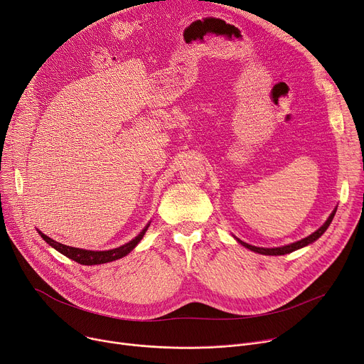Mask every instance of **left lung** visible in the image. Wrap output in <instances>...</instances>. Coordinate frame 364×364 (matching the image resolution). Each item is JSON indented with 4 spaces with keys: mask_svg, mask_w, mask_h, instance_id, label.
I'll list each match as a JSON object with an SVG mask.
<instances>
[{
    "mask_svg": "<svg viewBox=\"0 0 364 364\" xmlns=\"http://www.w3.org/2000/svg\"><path fill=\"white\" fill-rule=\"evenodd\" d=\"M335 212H336V209L331 213V216L328 218L326 220V223L318 230V231H314L313 234H310L309 237H306V238H303V240H300V241H296V243H291V245H288V246H282V247H274V249H264V247H256V246H250V245H247V243H245V241H241V240H238L237 238V241L240 245H243L245 247H247V249H250L252 252H256V253H260V255H268V256H278V255H287V253H291V252H296V250H299V249H301V247H304V246H307V245H310V243H313V241H316L326 230H328V227H329V224L332 223V220H333V215H335Z\"/></svg>",
    "mask_w": 364,
    "mask_h": 364,
    "instance_id": "1",
    "label": "left lung"
}]
</instances>
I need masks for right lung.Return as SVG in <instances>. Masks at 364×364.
Instances as JSON below:
<instances>
[{"label": "right lung", "instance_id": "1", "mask_svg": "<svg viewBox=\"0 0 364 364\" xmlns=\"http://www.w3.org/2000/svg\"><path fill=\"white\" fill-rule=\"evenodd\" d=\"M148 227H149V224L140 231L139 235H136L132 241H129V243H126L124 246L112 249V250H105V252H93V250H83V249L70 247V246L58 243V241H54L53 238L45 235L41 231H39V234H41V237L46 241L48 245L53 246L55 250H58L61 255L70 257L71 260H75V262H77L80 264H100V263H107V262L117 260L119 257H124L126 255H129L137 246L139 241L143 238V235H144V232H146Z\"/></svg>", "mask_w": 364, "mask_h": 364}]
</instances>
